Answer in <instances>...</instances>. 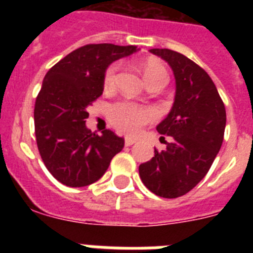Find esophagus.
Returning a JSON list of instances; mask_svg holds the SVG:
<instances>
[{"label": "esophagus", "mask_w": 253, "mask_h": 253, "mask_svg": "<svg viewBox=\"0 0 253 253\" xmlns=\"http://www.w3.org/2000/svg\"><path fill=\"white\" fill-rule=\"evenodd\" d=\"M138 139H135V138H130V137H126L125 138V146H133L134 143H137Z\"/></svg>", "instance_id": "obj_1"}]
</instances>
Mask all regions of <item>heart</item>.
<instances>
[{"label": "heart", "mask_w": 253, "mask_h": 253, "mask_svg": "<svg viewBox=\"0 0 253 253\" xmlns=\"http://www.w3.org/2000/svg\"><path fill=\"white\" fill-rule=\"evenodd\" d=\"M142 71L147 84L157 80H167V72L165 67L156 60H144L142 63ZM119 64H111L106 69L104 76V88L113 90L118 82ZM156 111L149 107H143L131 102H118L109 109V119L111 124L122 133L138 134L148 123L154 120Z\"/></svg>", "instance_id": "1"}]
</instances>
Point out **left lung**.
I'll use <instances>...</instances> for the list:
<instances>
[{
    "mask_svg": "<svg viewBox=\"0 0 253 253\" xmlns=\"http://www.w3.org/2000/svg\"><path fill=\"white\" fill-rule=\"evenodd\" d=\"M166 60L176 81L171 111L157 125L160 134L172 138L166 149L139 166L148 190L161 198L185 195L204 178L224 137L225 107L215 84L200 66L169 49H151ZM162 138V137H161Z\"/></svg>",
    "mask_w": 253,
    "mask_h": 253,
    "instance_id": "obj_1",
    "label": "left lung"
}]
</instances>
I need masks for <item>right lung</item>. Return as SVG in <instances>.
Returning <instances> with one entry per match:
<instances>
[{
  "mask_svg": "<svg viewBox=\"0 0 253 253\" xmlns=\"http://www.w3.org/2000/svg\"><path fill=\"white\" fill-rule=\"evenodd\" d=\"M138 49L134 45L88 44L51 67L35 101V137L44 165L69 187L101 178L124 139L114 131L95 134L86 126L87 107L104 91L107 67Z\"/></svg>",
  "mask_w": 253,
  "mask_h": 253,
  "instance_id": "add662e5",
  "label": "right lung"
}]
</instances>
